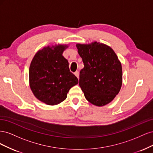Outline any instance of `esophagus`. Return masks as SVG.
I'll use <instances>...</instances> for the list:
<instances>
[{
    "label": "esophagus",
    "mask_w": 153,
    "mask_h": 153,
    "mask_svg": "<svg viewBox=\"0 0 153 153\" xmlns=\"http://www.w3.org/2000/svg\"><path fill=\"white\" fill-rule=\"evenodd\" d=\"M75 75L78 78H79V72H78V71H76V72H75Z\"/></svg>",
    "instance_id": "34e87169"
}]
</instances>
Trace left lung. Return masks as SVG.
<instances>
[{
	"instance_id": "left-lung-1",
	"label": "left lung",
	"mask_w": 153,
	"mask_h": 153,
	"mask_svg": "<svg viewBox=\"0 0 153 153\" xmlns=\"http://www.w3.org/2000/svg\"><path fill=\"white\" fill-rule=\"evenodd\" d=\"M84 67L80 71L79 85L86 100L101 106L112 101L122 85L121 62L114 51L99 42L76 44Z\"/></svg>"
}]
</instances>
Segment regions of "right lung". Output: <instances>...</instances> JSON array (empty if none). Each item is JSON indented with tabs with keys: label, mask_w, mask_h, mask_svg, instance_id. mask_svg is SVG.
<instances>
[{
	"label": "right lung",
	"mask_w": 153,
	"mask_h": 153,
	"mask_svg": "<svg viewBox=\"0 0 153 153\" xmlns=\"http://www.w3.org/2000/svg\"><path fill=\"white\" fill-rule=\"evenodd\" d=\"M68 45L44 47L32 59L29 68L30 87L37 99L48 105L65 100L71 88L78 83L63 57Z\"/></svg>",
	"instance_id": "add662e5"
}]
</instances>
